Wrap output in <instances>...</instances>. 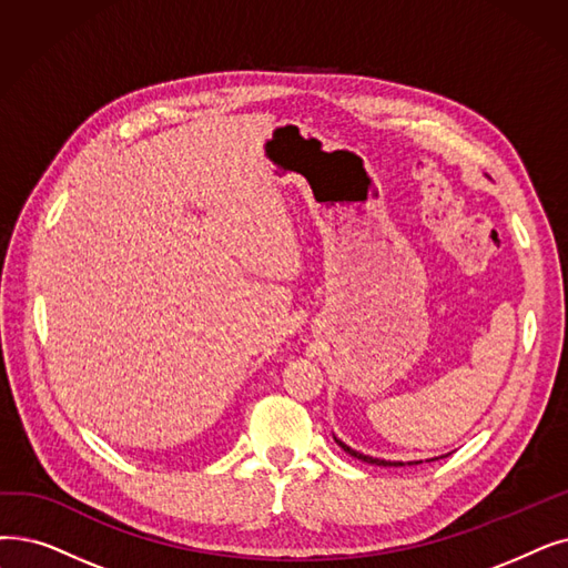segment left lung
Wrapping results in <instances>:
<instances>
[{"label": "left lung", "instance_id": "obj_1", "mask_svg": "<svg viewBox=\"0 0 568 568\" xmlns=\"http://www.w3.org/2000/svg\"><path fill=\"white\" fill-rule=\"evenodd\" d=\"M334 440L338 443V446L348 453V455H353V457H357V459H362V462H368V464H378V466H404V462H387V459H378V457H368V455H362V453H357V450H353L351 446H345L343 440H338L336 436H334ZM408 464H420V462H408Z\"/></svg>", "mask_w": 568, "mask_h": 568}]
</instances>
